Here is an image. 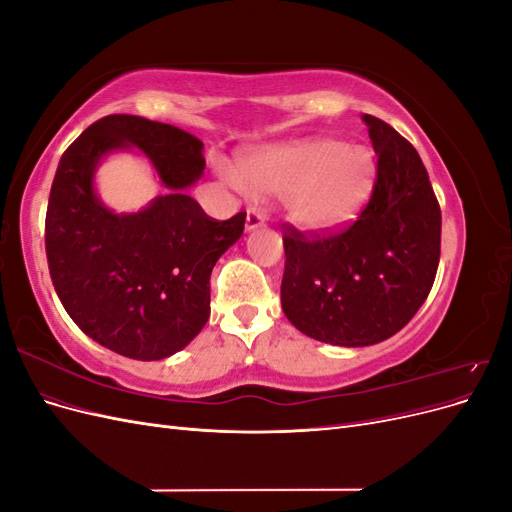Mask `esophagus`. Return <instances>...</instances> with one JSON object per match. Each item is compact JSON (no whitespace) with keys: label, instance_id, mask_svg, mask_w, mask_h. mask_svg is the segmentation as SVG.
<instances>
[{"label":"esophagus","instance_id":"1","mask_svg":"<svg viewBox=\"0 0 512 512\" xmlns=\"http://www.w3.org/2000/svg\"><path fill=\"white\" fill-rule=\"evenodd\" d=\"M265 222H267L265 213L258 209H247V213H245V228L247 230H256L260 226H265Z\"/></svg>","mask_w":512,"mask_h":512}]
</instances>
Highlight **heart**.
I'll list each match as a JSON object with an SVG mask.
<instances>
[{
  "label": "heart",
  "instance_id": "heart-1",
  "mask_svg": "<svg viewBox=\"0 0 512 512\" xmlns=\"http://www.w3.org/2000/svg\"><path fill=\"white\" fill-rule=\"evenodd\" d=\"M235 175L247 192L282 196L294 226L329 232L363 207L374 183V158L361 145L318 138L247 153Z\"/></svg>",
  "mask_w": 512,
  "mask_h": 512
}]
</instances>
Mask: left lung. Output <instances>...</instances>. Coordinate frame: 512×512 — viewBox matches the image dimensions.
<instances>
[{"mask_svg":"<svg viewBox=\"0 0 512 512\" xmlns=\"http://www.w3.org/2000/svg\"><path fill=\"white\" fill-rule=\"evenodd\" d=\"M378 156L367 205L329 232L284 226L282 309L301 333L335 346H371L404 329L440 262L442 213L427 168L389 123L363 115Z\"/></svg>","mask_w":512,"mask_h":512,"instance_id":"8db88e82","label":"left lung"}]
</instances>
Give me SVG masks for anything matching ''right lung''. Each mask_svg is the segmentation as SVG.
Returning <instances> with one entry per match:
<instances>
[{"label": "right lung", "mask_w": 512, "mask_h": 512, "mask_svg": "<svg viewBox=\"0 0 512 512\" xmlns=\"http://www.w3.org/2000/svg\"><path fill=\"white\" fill-rule=\"evenodd\" d=\"M128 144L154 162L169 192L117 216L97 200L93 170L104 152ZM203 170L196 136L136 115L98 119L61 156L46 207V260L61 305L104 348L160 361L207 324L211 271L243 235L245 213L218 222L183 192Z\"/></svg>", "instance_id": "add662e5"}]
</instances>
